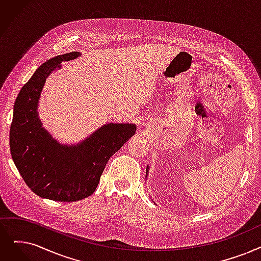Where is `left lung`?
<instances>
[{
	"label": "left lung",
	"instance_id": "left-lung-1",
	"mask_svg": "<svg viewBox=\"0 0 261 261\" xmlns=\"http://www.w3.org/2000/svg\"><path fill=\"white\" fill-rule=\"evenodd\" d=\"M147 171H148V167H147Z\"/></svg>",
	"mask_w": 261,
	"mask_h": 261
}]
</instances>
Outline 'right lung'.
Returning <instances> with one entry per match:
<instances>
[{
  "mask_svg": "<svg viewBox=\"0 0 261 261\" xmlns=\"http://www.w3.org/2000/svg\"><path fill=\"white\" fill-rule=\"evenodd\" d=\"M79 52L42 64L19 92L10 124L9 147L27 186L40 197L76 201L92 195L110 158L134 135L132 123H108L75 146H63L41 128L37 103L46 79Z\"/></svg>",
  "mask_w": 261,
  "mask_h": 261,
  "instance_id": "right-lung-1",
  "label": "right lung"
}]
</instances>
